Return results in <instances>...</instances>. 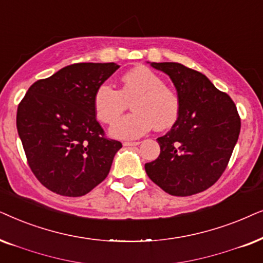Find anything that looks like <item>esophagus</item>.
Returning <instances> with one entry per match:
<instances>
[{
	"label": "esophagus",
	"mask_w": 263,
	"mask_h": 263,
	"mask_svg": "<svg viewBox=\"0 0 263 263\" xmlns=\"http://www.w3.org/2000/svg\"><path fill=\"white\" fill-rule=\"evenodd\" d=\"M139 143L141 142H124L122 144H124V146H135V145H139Z\"/></svg>",
	"instance_id": "obj_1"
}]
</instances>
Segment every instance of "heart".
Masks as SVG:
<instances>
[{"label": "heart", "mask_w": 263, "mask_h": 263, "mask_svg": "<svg viewBox=\"0 0 263 263\" xmlns=\"http://www.w3.org/2000/svg\"><path fill=\"white\" fill-rule=\"evenodd\" d=\"M129 102L133 113L114 122L109 129L115 138H139L153 127L163 131L172 127L180 114L178 93L146 67H136L126 72L121 77L119 90L109 84L100 85L93 95V109L100 121L111 124Z\"/></svg>", "instance_id": "1"}]
</instances>
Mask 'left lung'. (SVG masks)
Listing matches in <instances>:
<instances>
[{
  "instance_id": "left-lung-1",
  "label": "left lung",
  "mask_w": 263,
  "mask_h": 263,
  "mask_svg": "<svg viewBox=\"0 0 263 263\" xmlns=\"http://www.w3.org/2000/svg\"><path fill=\"white\" fill-rule=\"evenodd\" d=\"M170 77L180 99L176 124L156 139L160 155L145 163L154 183L173 196H191L214 185L226 170L240 132L236 104L207 77L178 62H152Z\"/></svg>"
}]
</instances>
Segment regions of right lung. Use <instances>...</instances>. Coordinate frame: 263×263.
Returning a JSON list of instances; mask_svg holds the SVG:
<instances>
[{"label":"right lung","instance_id":"add662e5","mask_svg":"<svg viewBox=\"0 0 263 263\" xmlns=\"http://www.w3.org/2000/svg\"><path fill=\"white\" fill-rule=\"evenodd\" d=\"M118 68L114 62L66 66L33 83L19 103L16 128L27 162L55 194L84 196L109 173L122 144L104 136L93 95Z\"/></svg>","mask_w":263,"mask_h":263}]
</instances>
